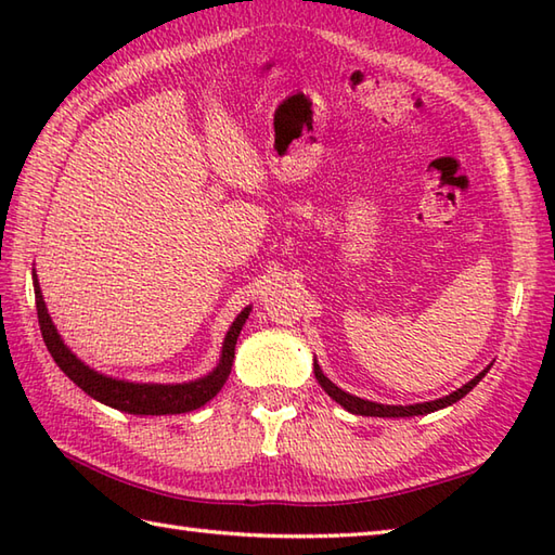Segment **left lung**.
Returning a JSON list of instances; mask_svg holds the SVG:
<instances>
[{"instance_id":"1","label":"left lung","mask_w":555,"mask_h":555,"mask_svg":"<svg viewBox=\"0 0 555 555\" xmlns=\"http://www.w3.org/2000/svg\"><path fill=\"white\" fill-rule=\"evenodd\" d=\"M491 367V364H489ZM489 367L485 372H479L473 382H467L463 388H457V391L448 393L439 400H429V403H415V405H382V403H372V400H364V398H358V396H350L346 391H340V388L328 382L324 372L320 370V364L314 362V376L317 382H320V386L324 388V391L332 396L336 403L344 405L348 412H352V415H364V417H412V415H429V412L434 410H441V408H448L457 403L460 398L467 396L473 388L481 382V376H485L489 372Z\"/></svg>"}]
</instances>
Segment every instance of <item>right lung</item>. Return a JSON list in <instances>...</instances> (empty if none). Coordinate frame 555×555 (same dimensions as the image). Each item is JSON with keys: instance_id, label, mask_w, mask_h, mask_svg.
<instances>
[{"instance_id": "right-lung-1", "label": "right lung", "mask_w": 555, "mask_h": 555, "mask_svg": "<svg viewBox=\"0 0 555 555\" xmlns=\"http://www.w3.org/2000/svg\"><path fill=\"white\" fill-rule=\"evenodd\" d=\"M33 284L40 332L47 350H50V356L59 364V370H62L76 386H80L90 398H95L109 408L128 412V415H181V412L203 408L207 400L215 398L229 379L235 358V340H238L241 328L247 320V314H250V308H245L235 317V322L227 332V338H223L219 364L207 376H203V379L188 384H133L124 379H112V376H104L95 370H90L86 362H80L74 352L64 346L62 336L56 334L52 317L47 314L38 279H35Z\"/></svg>"}]
</instances>
